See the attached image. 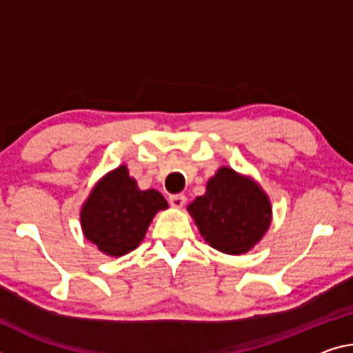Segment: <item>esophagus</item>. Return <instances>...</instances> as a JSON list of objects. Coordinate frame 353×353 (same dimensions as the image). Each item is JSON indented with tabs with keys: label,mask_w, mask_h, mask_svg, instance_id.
I'll return each mask as SVG.
<instances>
[{
	"label": "esophagus",
	"mask_w": 353,
	"mask_h": 353,
	"mask_svg": "<svg viewBox=\"0 0 353 353\" xmlns=\"http://www.w3.org/2000/svg\"><path fill=\"white\" fill-rule=\"evenodd\" d=\"M187 198L183 196V194H172V196H170V204L172 207H177V209H181V207L185 204Z\"/></svg>",
	"instance_id": "1"
}]
</instances>
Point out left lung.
<instances>
[{
	"instance_id": "obj_1",
	"label": "left lung",
	"mask_w": 353,
	"mask_h": 353,
	"mask_svg": "<svg viewBox=\"0 0 353 353\" xmlns=\"http://www.w3.org/2000/svg\"><path fill=\"white\" fill-rule=\"evenodd\" d=\"M201 236L228 254L247 253L270 226V201L261 187L231 168H221L207 182L204 196L188 205Z\"/></svg>"
}]
</instances>
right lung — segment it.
Wrapping results in <instances>:
<instances>
[{"label": "right lung", "instance_id": "1", "mask_svg": "<svg viewBox=\"0 0 353 353\" xmlns=\"http://www.w3.org/2000/svg\"><path fill=\"white\" fill-rule=\"evenodd\" d=\"M163 194L139 190L125 166L100 181L81 209V226L88 240L108 256H124L146 236L154 215L166 209Z\"/></svg>", "mask_w": 353, "mask_h": 353}]
</instances>
